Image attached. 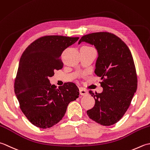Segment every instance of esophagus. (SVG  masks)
Segmentation results:
<instances>
[{
  "label": "esophagus",
  "instance_id": "34e87169",
  "mask_svg": "<svg viewBox=\"0 0 150 150\" xmlns=\"http://www.w3.org/2000/svg\"><path fill=\"white\" fill-rule=\"evenodd\" d=\"M79 93H80L81 95L84 96V95H87V94H88V92L86 90L84 89V88H80V89H79Z\"/></svg>",
  "mask_w": 150,
  "mask_h": 150
}]
</instances>
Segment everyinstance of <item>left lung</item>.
Wrapping results in <instances>:
<instances>
[{
	"instance_id": "obj_1",
	"label": "left lung",
	"mask_w": 150,
	"mask_h": 150,
	"mask_svg": "<svg viewBox=\"0 0 150 150\" xmlns=\"http://www.w3.org/2000/svg\"><path fill=\"white\" fill-rule=\"evenodd\" d=\"M85 42L95 47L98 57L95 74L100 78L101 93L90 91L95 104L88 110L91 119L103 126L117 123L129 108L137 88V76L133 58L126 43L109 32H96L81 37L78 44Z\"/></svg>"
}]
</instances>
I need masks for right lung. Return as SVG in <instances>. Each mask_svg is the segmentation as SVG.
<instances>
[{
	"label": "right lung",
	"instance_id": "obj_1",
	"mask_svg": "<svg viewBox=\"0 0 150 150\" xmlns=\"http://www.w3.org/2000/svg\"><path fill=\"white\" fill-rule=\"evenodd\" d=\"M79 38L46 35L32 42L21 57L15 79L14 91L20 108L36 127L47 129L58 123L69 103L79 97V89L72 82L57 88L48 78L63 68L60 59L67 47Z\"/></svg>",
	"mask_w": 150,
	"mask_h": 150
}]
</instances>
